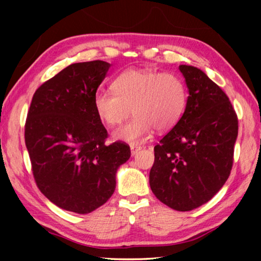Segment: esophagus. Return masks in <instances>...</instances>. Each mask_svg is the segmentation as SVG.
Masks as SVG:
<instances>
[{
	"label": "esophagus",
	"instance_id": "esophagus-1",
	"mask_svg": "<svg viewBox=\"0 0 261 261\" xmlns=\"http://www.w3.org/2000/svg\"><path fill=\"white\" fill-rule=\"evenodd\" d=\"M141 149V146H138V145H132L131 146V154L132 155H136L137 153H138Z\"/></svg>",
	"mask_w": 261,
	"mask_h": 261
}]
</instances>
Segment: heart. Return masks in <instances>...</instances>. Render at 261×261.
Returning <instances> with one entry per match:
<instances>
[{"mask_svg": "<svg viewBox=\"0 0 261 261\" xmlns=\"http://www.w3.org/2000/svg\"><path fill=\"white\" fill-rule=\"evenodd\" d=\"M112 87L114 92L94 95V110L109 127L122 124L134 113V120L114 132L115 138L130 144L145 140L153 129H173L187 108V86L171 72L129 69L114 79Z\"/></svg>", "mask_w": 261, "mask_h": 261, "instance_id": "heart-1", "label": "heart"}]
</instances>
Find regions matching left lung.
<instances>
[{
	"instance_id": "1",
	"label": "left lung",
	"mask_w": 261,
	"mask_h": 261,
	"mask_svg": "<svg viewBox=\"0 0 261 261\" xmlns=\"http://www.w3.org/2000/svg\"><path fill=\"white\" fill-rule=\"evenodd\" d=\"M179 70L189 88L187 108L154 147L149 185L163 204L188 212L211 200L230 175L238 118L227 94L200 69Z\"/></svg>"
}]
</instances>
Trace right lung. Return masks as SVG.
Listing matches in <instances>:
<instances>
[{
	"instance_id": "add662e5",
	"label": "right lung",
	"mask_w": 261,
	"mask_h": 261,
	"mask_svg": "<svg viewBox=\"0 0 261 261\" xmlns=\"http://www.w3.org/2000/svg\"><path fill=\"white\" fill-rule=\"evenodd\" d=\"M110 64L73 63L42 84L25 122V144L39 190L62 210L87 214L102 206L116 187L117 168L130 146L106 144L94 95Z\"/></svg>"
}]
</instances>
